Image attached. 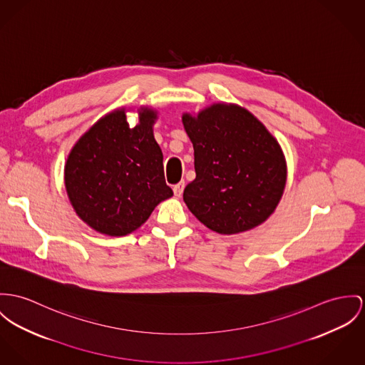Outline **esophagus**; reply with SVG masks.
I'll return each instance as SVG.
<instances>
[{
	"label": "esophagus",
	"instance_id": "obj_1",
	"mask_svg": "<svg viewBox=\"0 0 365 365\" xmlns=\"http://www.w3.org/2000/svg\"><path fill=\"white\" fill-rule=\"evenodd\" d=\"M183 189H185V182H179L178 185H175V186H173V193H175V196H182Z\"/></svg>",
	"mask_w": 365,
	"mask_h": 365
}]
</instances>
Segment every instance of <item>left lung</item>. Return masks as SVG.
<instances>
[{
    "mask_svg": "<svg viewBox=\"0 0 365 365\" xmlns=\"http://www.w3.org/2000/svg\"><path fill=\"white\" fill-rule=\"evenodd\" d=\"M195 148L196 179L183 200L200 222L232 235L262 224L286 185L281 145L247 110L214 104L182 116Z\"/></svg>",
    "mask_w": 365,
    "mask_h": 365,
    "instance_id": "1",
    "label": "left lung"
}]
</instances>
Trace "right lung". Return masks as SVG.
Segmentation results:
<instances>
[{
	"label": "right lung",
	"instance_id": "right-lung-1",
	"mask_svg": "<svg viewBox=\"0 0 365 365\" xmlns=\"http://www.w3.org/2000/svg\"><path fill=\"white\" fill-rule=\"evenodd\" d=\"M157 113L144 110L129 128L123 110L101 118L72 148L65 187L79 218L100 233L125 236L173 196L153 135Z\"/></svg>",
	"mask_w": 365,
	"mask_h": 365
}]
</instances>
